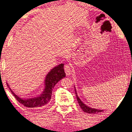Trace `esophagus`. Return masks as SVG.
<instances>
[{
  "instance_id": "1",
  "label": "esophagus",
  "mask_w": 132,
  "mask_h": 132,
  "mask_svg": "<svg viewBox=\"0 0 132 132\" xmlns=\"http://www.w3.org/2000/svg\"><path fill=\"white\" fill-rule=\"evenodd\" d=\"M64 72H65L67 76H69V75H70L71 74V71H72L71 69L69 64H66L64 67Z\"/></svg>"
}]
</instances>
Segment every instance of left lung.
<instances>
[{"mask_svg": "<svg viewBox=\"0 0 132 132\" xmlns=\"http://www.w3.org/2000/svg\"><path fill=\"white\" fill-rule=\"evenodd\" d=\"M75 95H76V97H77V99L78 103H79V105L80 106V107L82 108V110L85 112L86 113H98L99 112H103V109H95V108H92L91 107H89V106H87L86 104H85L81 100L79 99V96H78L77 91H76V89L75 88Z\"/></svg>", "mask_w": 132, "mask_h": 132, "instance_id": "obj_1", "label": "left lung"}]
</instances>
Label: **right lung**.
<instances>
[{
  "mask_svg": "<svg viewBox=\"0 0 132 132\" xmlns=\"http://www.w3.org/2000/svg\"><path fill=\"white\" fill-rule=\"evenodd\" d=\"M63 66L64 64L61 63L52 69L48 72L45 80L44 90L43 93L38 97L24 99L15 94L12 89L10 88L8 83H7V86L10 89V91L15 97L16 100L28 108H43L46 106L51 99L52 90L55 85L60 80L66 77Z\"/></svg>",
  "mask_w": 132,
  "mask_h": 132,
  "instance_id": "add662e5",
  "label": "right lung"
}]
</instances>
